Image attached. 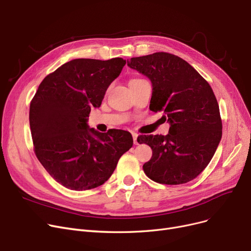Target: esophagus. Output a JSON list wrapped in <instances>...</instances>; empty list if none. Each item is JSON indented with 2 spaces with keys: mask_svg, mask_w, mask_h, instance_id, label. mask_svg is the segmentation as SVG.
<instances>
[{
  "mask_svg": "<svg viewBox=\"0 0 251 251\" xmlns=\"http://www.w3.org/2000/svg\"><path fill=\"white\" fill-rule=\"evenodd\" d=\"M132 137H133V142H134V144H135V146H137V144H138V140H137L138 135H137L136 133H132Z\"/></svg>",
  "mask_w": 251,
  "mask_h": 251,
  "instance_id": "esophagus-1",
  "label": "esophagus"
}]
</instances>
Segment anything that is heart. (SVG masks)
<instances>
[{
    "label": "heart",
    "mask_w": 251,
    "mask_h": 251,
    "mask_svg": "<svg viewBox=\"0 0 251 251\" xmlns=\"http://www.w3.org/2000/svg\"><path fill=\"white\" fill-rule=\"evenodd\" d=\"M134 80H139V79H132V80H131V81H134Z\"/></svg>",
    "instance_id": "1"
}]
</instances>
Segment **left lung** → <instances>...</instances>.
Listing matches in <instances>:
<instances>
[{
    "label": "left lung",
    "instance_id": "left-lung-1",
    "mask_svg": "<svg viewBox=\"0 0 251 251\" xmlns=\"http://www.w3.org/2000/svg\"><path fill=\"white\" fill-rule=\"evenodd\" d=\"M130 68L151 79L150 109L163 112L170 123L167 135H140L139 143L152 150L143 165L154 182L178 185L199 176L217 151L222 138V119L214 91L190 64L159 51L127 60Z\"/></svg>",
    "mask_w": 251,
    "mask_h": 251
}]
</instances>
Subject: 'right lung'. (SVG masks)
Masks as SVG:
<instances>
[{"mask_svg": "<svg viewBox=\"0 0 251 251\" xmlns=\"http://www.w3.org/2000/svg\"><path fill=\"white\" fill-rule=\"evenodd\" d=\"M126 61L75 59L47 75L29 108L35 155L64 187L88 190L107 181L121 155L133 146L128 131L100 133L88 128L92 107L99 108Z\"/></svg>", "mask_w": 251, "mask_h": 251, "instance_id": "add662e5", "label": "right lung"}]
</instances>
